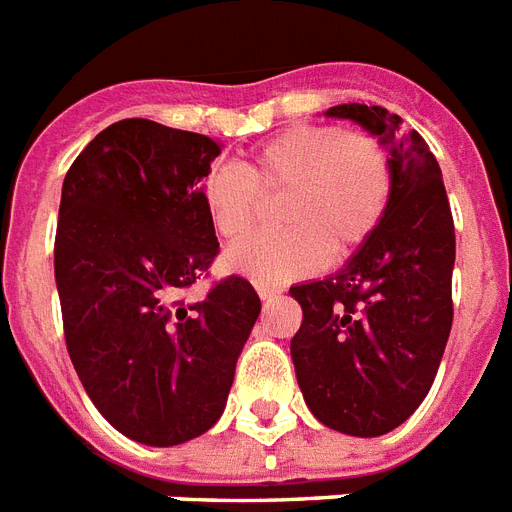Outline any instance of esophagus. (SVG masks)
Returning a JSON list of instances; mask_svg holds the SVG:
<instances>
[{"mask_svg": "<svg viewBox=\"0 0 512 512\" xmlns=\"http://www.w3.org/2000/svg\"><path fill=\"white\" fill-rule=\"evenodd\" d=\"M257 295H260V300H265V303H271V300L281 297V287H271V284H257Z\"/></svg>", "mask_w": 512, "mask_h": 512, "instance_id": "34e87169", "label": "esophagus"}]
</instances>
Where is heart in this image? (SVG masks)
Instances as JSON below:
<instances>
[{
	"mask_svg": "<svg viewBox=\"0 0 512 512\" xmlns=\"http://www.w3.org/2000/svg\"><path fill=\"white\" fill-rule=\"evenodd\" d=\"M393 191L388 148L369 132L297 124L265 140L236 167H212L199 196L215 233L247 239L263 215V196H284L279 233L255 236L228 255L233 271L284 284L319 271L324 260L356 255L380 228Z\"/></svg>",
	"mask_w": 512,
	"mask_h": 512,
	"instance_id": "heart-1",
	"label": "heart"
}]
</instances>
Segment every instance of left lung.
Instances as JSON below:
<instances>
[{
  "label": "left lung",
  "mask_w": 512,
  "mask_h": 512,
  "mask_svg": "<svg viewBox=\"0 0 512 512\" xmlns=\"http://www.w3.org/2000/svg\"><path fill=\"white\" fill-rule=\"evenodd\" d=\"M388 146L393 191L374 236L335 276L289 289L303 308L292 361L316 420L348 436L398 428L428 396L452 332L454 220L420 132L382 106L342 103Z\"/></svg>",
  "instance_id": "1"
}]
</instances>
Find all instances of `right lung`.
<instances>
[{"label":"right lung","mask_w":512,"mask_h":512,"mask_svg":"<svg viewBox=\"0 0 512 512\" xmlns=\"http://www.w3.org/2000/svg\"><path fill=\"white\" fill-rule=\"evenodd\" d=\"M217 154L199 132L122 119L63 180L55 281L68 356L98 412L140 444H183L215 425L260 316L241 276L183 297L220 252L199 196Z\"/></svg>","instance_id":"add662e5"}]
</instances>
